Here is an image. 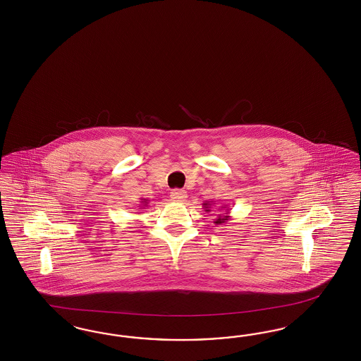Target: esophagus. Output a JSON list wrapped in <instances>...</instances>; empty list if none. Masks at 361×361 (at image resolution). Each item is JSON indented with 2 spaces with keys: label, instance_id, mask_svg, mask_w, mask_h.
<instances>
[{
  "label": "esophagus",
  "instance_id": "esophagus-1",
  "mask_svg": "<svg viewBox=\"0 0 361 361\" xmlns=\"http://www.w3.org/2000/svg\"><path fill=\"white\" fill-rule=\"evenodd\" d=\"M187 192L183 190V189H173L171 192V199L174 200V202H183L184 200H187Z\"/></svg>",
  "mask_w": 361,
  "mask_h": 361
}]
</instances>
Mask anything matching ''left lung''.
<instances>
[{
    "label": "left lung",
    "mask_w": 361,
    "mask_h": 361,
    "mask_svg": "<svg viewBox=\"0 0 361 361\" xmlns=\"http://www.w3.org/2000/svg\"><path fill=\"white\" fill-rule=\"evenodd\" d=\"M214 204H215L214 202H202L204 211H205V212H211V208H212V205H214ZM219 209H221V212L217 215L214 223H215L216 226H221V224L227 223V221L231 219V216H230V209H228L226 205H221V208H219Z\"/></svg>",
    "instance_id": "obj_1"
}]
</instances>
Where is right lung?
I'll return each mask as SVG.
<instances>
[{"mask_svg":"<svg viewBox=\"0 0 361 361\" xmlns=\"http://www.w3.org/2000/svg\"><path fill=\"white\" fill-rule=\"evenodd\" d=\"M147 199H141V209H144L145 207H147Z\"/></svg>","mask_w":361,"mask_h":361,"instance_id":"1","label":"right lung"}]
</instances>
